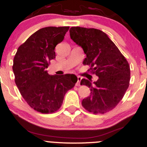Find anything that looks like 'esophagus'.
Returning <instances> with one entry per match:
<instances>
[{
    "label": "esophagus",
    "mask_w": 147,
    "mask_h": 147,
    "mask_svg": "<svg viewBox=\"0 0 147 147\" xmlns=\"http://www.w3.org/2000/svg\"><path fill=\"white\" fill-rule=\"evenodd\" d=\"M81 79H82V78H81V77H80V76L77 77V82H76V86H81V84H80V82H81Z\"/></svg>",
    "instance_id": "esophagus-1"
}]
</instances>
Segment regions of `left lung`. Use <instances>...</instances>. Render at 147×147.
<instances>
[{
  "instance_id": "8db88e82",
  "label": "left lung",
  "mask_w": 147,
  "mask_h": 147,
  "mask_svg": "<svg viewBox=\"0 0 147 147\" xmlns=\"http://www.w3.org/2000/svg\"><path fill=\"white\" fill-rule=\"evenodd\" d=\"M71 40L84 49V65L90 66V72L98 76L92 84L83 78L81 85L90 88V95L82 101L89 113L104 114L113 110L120 102L130 81L128 61L105 32L94 28L72 27Z\"/></svg>"
}]
</instances>
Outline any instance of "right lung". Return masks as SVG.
<instances>
[{"label":"right lung","instance_id":"1","mask_svg":"<svg viewBox=\"0 0 147 147\" xmlns=\"http://www.w3.org/2000/svg\"><path fill=\"white\" fill-rule=\"evenodd\" d=\"M69 27H47L37 30L18 47L13 59L15 82L32 109L43 114L57 112L65 94L74 87V74L49 75L46 69L56 57V46Z\"/></svg>","mask_w":147,"mask_h":147}]
</instances>
